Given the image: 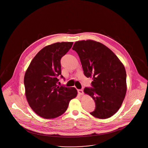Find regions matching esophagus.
Instances as JSON below:
<instances>
[{"mask_svg":"<svg viewBox=\"0 0 148 148\" xmlns=\"http://www.w3.org/2000/svg\"><path fill=\"white\" fill-rule=\"evenodd\" d=\"M77 92H78L79 94H80V95H83V93H84L83 90L82 89H78V90H77Z\"/></svg>","mask_w":148,"mask_h":148,"instance_id":"1","label":"esophagus"}]
</instances>
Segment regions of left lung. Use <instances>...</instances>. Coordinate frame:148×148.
Here are the masks:
<instances>
[{"instance_id": "1", "label": "left lung", "mask_w": 148, "mask_h": 148, "mask_svg": "<svg viewBox=\"0 0 148 148\" xmlns=\"http://www.w3.org/2000/svg\"><path fill=\"white\" fill-rule=\"evenodd\" d=\"M73 50L79 56L84 74L92 77V88L85 87L95 103L92 116L106 119L117 112L127 92V74L123 64L110 49L91 40L75 42Z\"/></svg>"}]
</instances>
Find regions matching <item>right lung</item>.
<instances>
[{"label":"right lung","instance_id":"right-lung-1","mask_svg":"<svg viewBox=\"0 0 148 148\" xmlns=\"http://www.w3.org/2000/svg\"><path fill=\"white\" fill-rule=\"evenodd\" d=\"M73 42H56L48 45L35 56L26 71L24 83L29 106L39 116L55 118L67 109L72 99L77 97L74 87L58 86L62 75L60 60L71 49Z\"/></svg>","mask_w":148,"mask_h":148}]
</instances>
